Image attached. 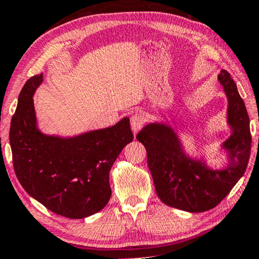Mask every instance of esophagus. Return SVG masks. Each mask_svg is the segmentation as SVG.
<instances>
[{"instance_id": "obj_1", "label": "esophagus", "mask_w": 259, "mask_h": 259, "mask_svg": "<svg viewBox=\"0 0 259 259\" xmlns=\"http://www.w3.org/2000/svg\"><path fill=\"white\" fill-rule=\"evenodd\" d=\"M145 121H147V117H145L144 114H141V112H137V114H135L133 117H131L130 119L131 130L134 131L135 135L142 129V126L144 125Z\"/></svg>"}]
</instances>
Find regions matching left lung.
<instances>
[{
    "instance_id": "1",
    "label": "left lung",
    "mask_w": 259,
    "mask_h": 259,
    "mask_svg": "<svg viewBox=\"0 0 259 259\" xmlns=\"http://www.w3.org/2000/svg\"><path fill=\"white\" fill-rule=\"evenodd\" d=\"M217 78L228 98L227 124L231 130L221 145L227 155L223 167L216 169L203 157H191L177 130L164 122L149 123L137 134V140L147 149L149 170L159 199L188 212H203L216 206L242 178L250 157L245 104L228 71L221 70Z\"/></svg>"
}]
</instances>
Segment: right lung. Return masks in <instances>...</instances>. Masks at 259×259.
I'll return each mask as SVG.
<instances>
[{
    "mask_svg": "<svg viewBox=\"0 0 259 259\" xmlns=\"http://www.w3.org/2000/svg\"><path fill=\"white\" fill-rule=\"evenodd\" d=\"M42 82L43 74L25 82L12 118L15 174L24 190L53 212L71 220L92 216L110 199L109 172L134 140L130 119L71 137L47 135L38 128L32 98Z\"/></svg>",
    "mask_w": 259,
    "mask_h": 259,
    "instance_id": "obj_1",
    "label": "right lung"
}]
</instances>
